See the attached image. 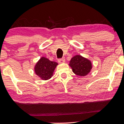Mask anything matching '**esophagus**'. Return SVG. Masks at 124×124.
<instances>
[{
	"instance_id": "34e87169",
	"label": "esophagus",
	"mask_w": 124,
	"mask_h": 124,
	"mask_svg": "<svg viewBox=\"0 0 124 124\" xmlns=\"http://www.w3.org/2000/svg\"><path fill=\"white\" fill-rule=\"evenodd\" d=\"M65 60L64 58H62V59H58V62H59V63H60V64L64 63V62H65Z\"/></svg>"
}]
</instances>
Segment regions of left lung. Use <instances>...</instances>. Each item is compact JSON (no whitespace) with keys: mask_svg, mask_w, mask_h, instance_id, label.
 Instances as JSON below:
<instances>
[{"mask_svg":"<svg viewBox=\"0 0 124 124\" xmlns=\"http://www.w3.org/2000/svg\"><path fill=\"white\" fill-rule=\"evenodd\" d=\"M73 73L80 77H85L90 73L92 69L91 62L79 55L73 56L69 64Z\"/></svg>","mask_w":124,"mask_h":124,"instance_id":"left-lung-1","label":"left lung"}]
</instances>
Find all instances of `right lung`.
<instances>
[{
	"label": "right lung",
	"instance_id": "1",
	"mask_svg": "<svg viewBox=\"0 0 124 124\" xmlns=\"http://www.w3.org/2000/svg\"><path fill=\"white\" fill-rule=\"evenodd\" d=\"M58 65L56 62H51L45 57H41L34 66V71L40 79L46 80L53 77Z\"/></svg>",
	"mask_w": 124,
	"mask_h": 124
}]
</instances>
